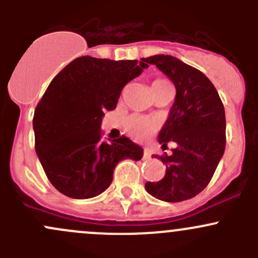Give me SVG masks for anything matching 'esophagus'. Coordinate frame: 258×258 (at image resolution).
Wrapping results in <instances>:
<instances>
[{
  "label": "esophagus",
  "instance_id": "34e87169",
  "mask_svg": "<svg viewBox=\"0 0 258 258\" xmlns=\"http://www.w3.org/2000/svg\"><path fill=\"white\" fill-rule=\"evenodd\" d=\"M151 157V151L148 150V148H145V151H144V158L145 160H148V158Z\"/></svg>",
  "mask_w": 258,
  "mask_h": 258
}]
</instances>
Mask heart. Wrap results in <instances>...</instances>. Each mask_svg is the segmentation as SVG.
<instances>
[{
	"instance_id": "heart-1",
	"label": "heart",
	"mask_w": 258,
	"mask_h": 258,
	"mask_svg": "<svg viewBox=\"0 0 258 258\" xmlns=\"http://www.w3.org/2000/svg\"><path fill=\"white\" fill-rule=\"evenodd\" d=\"M166 80H156L153 81L152 86H162L167 85ZM156 122L153 119L147 118V117L142 116H132L127 119L126 122V130L132 137L136 140H145L152 134L156 130Z\"/></svg>"
}]
</instances>
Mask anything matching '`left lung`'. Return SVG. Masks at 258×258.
<instances>
[{"mask_svg":"<svg viewBox=\"0 0 258 258\" xmlns=\"http://www.w3.org/2000/svg\"><path fill=\"white\" fill-rule=\"evenodd\" d=\"M140 62L155 64L176 87L175 102L158 134L162 148L168 142L176 146L171 156L157 157L166 165V175L146 182V191L166 202L189 200L206 188L225 152V107L212 82L181 59L156 54Z\"/></svg>","mask_w":258,"mask_h":258,"instance_id":"8db88e82","label":"left lung"}]
</instances>
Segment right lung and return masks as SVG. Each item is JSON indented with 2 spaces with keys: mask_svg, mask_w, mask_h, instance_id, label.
I'll return each mask as SVG.
<instances>
[{
  "mask_svg": "<svg viewBox=\"0 0 258 258\" xmlns=\"http://www.w3.org/2000/svg\"><path fill=\"white\" fill-rule=\"evenodd\" d=\"M146 67L137 59L82 56L51 81L35 110L33 131L38 160L57 191L77 200L98 196L119 161L141 160L144 150L127 137L101 141V123Z\"/></svg>",
  "mask_w": 258,
  "mask_h": 258,
  "instance_id": "obj_1",
  "label": "right lung"
}]
</instances>
